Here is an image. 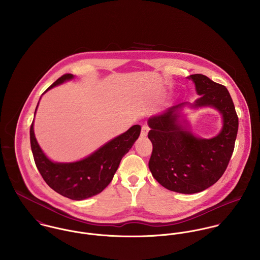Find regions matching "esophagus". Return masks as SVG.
I'll return each instance as SVG.
<instances>
[{"label":"esophagus","mask_w":260,"mask_h":260,"mask_svg":"<svg viewBox=\"0 0 260 260\" xmlns=\"http://www.w3.org/2000/svg\"><path fill=\"white\" fill-rule=\"evenodd\" d=\"M149 128L148 126L143 125L142 129H141V137H146L148 135Z\"/></svg>","instance_id":"obj_1"}]
</instances>
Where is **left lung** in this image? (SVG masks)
<instances>
[{"label": "left lung", "mask_w": 260, "mask_h": 260, "mask_svg": "<svg viewBox=\"0 0 260 260\" xmlns=\"http://www.w3.org/2000/svg\"><path fill=\"white\" fill-rule=\"evenodd\" d=\"M200 96L194 103L183 102L148 119V138L153 150L149 169L168 190L193 194L216 183L227 168L234 150L238 117L228 90L202 74L187 77ZM185 107H211L223 116V128L214 138L196 137L182 113Z\"/></svg>", "instance_id": "left-lung-1"}]
</instances>
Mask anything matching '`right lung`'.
Wrapping results in <instances>:
<instances>
[{"instance_id":"add662e5","label":"right lung","mask_w":260,"mask_h":260,"mask_svg":"<svg viewBox=\"0 0 260 260\" xmlns=\"http://www.w3.org/2000/svg\"><path fill=\"white\" fill-rule=\"evenodd\" d=\"M72 79L74 75H63L43 94ZM140 132L141 126L134 125L84 159L68 163L54 162L47 157L35 137L34 121L30 128V141L36 166L46 183L67 198L84 200L99 194L109 185L121 159L133 146Z\"/></svg>"}]
</instances>
